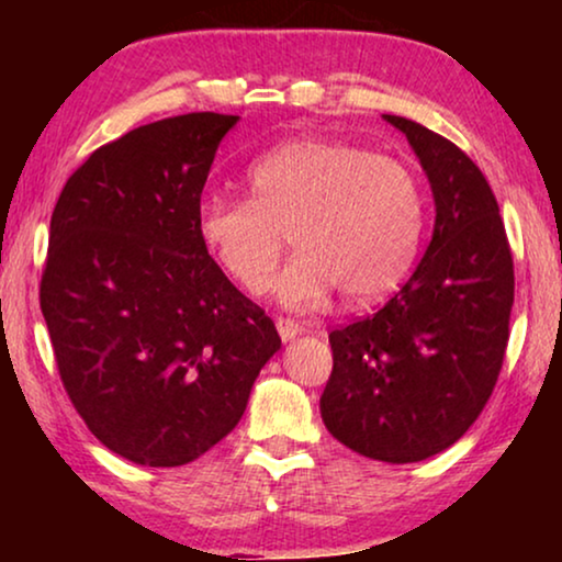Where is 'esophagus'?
<instances>
[{"mask_svg":"<svg viewBox=\"0 0 562 562\" xmlns=\"http://www.w3.org/2000/svg\"><path fill=\"white\" fill-rule=\"evenodd\" d=\"M276 329H279V335H281V340L286 342V340H294L296 335H302L304 333V325L302 322H294V319H279L276 322Z\"/></svg>","mask_w":562,"mask_h":562,"instance_id":"esophagus-1","label":"esophagus"}]
</instances>
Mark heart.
<instances>
[{
  "label": "heart",
  "mask_w": 562,
  "mask_h": 562,
  "mask_svg": "<svg viewBox=\"0 0 562 562\" xmlns=\"http://www.w3.org/2000/svg\"><path fill=\"white\" fill-rule=\"evenodd\" d=\"M250 199L210 196L196 235L229 281L266 289L283 252L294 260L273 281L286 306L319 304L337 289L366 304L398 286L419 250L425 194L402 160L358 145L299 137L248 168Z\"/></svg>",
  "instance_id": "heart-1"
}]
</instances>
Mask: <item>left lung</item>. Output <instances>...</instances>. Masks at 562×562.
<instances>
[{
  "mask_svg": "<svg viewBox=\"0 0 562 562\" xmlns=\"http://www.w3.org/2000/svg\"><path fill=\"white\" fill-rule=\"evenodd\" d=\"M402 130L435 196L417 271L371 317L333 329V375L319 398L335 440L383 463L432 458L486 406L509 342L514 260L481 168L419 122Z\"/></svg>",
  "mask_w": 562,
  "mask_h": 562,
  "instance_id": "1",
  "label": "left lung"
}]
</instances>
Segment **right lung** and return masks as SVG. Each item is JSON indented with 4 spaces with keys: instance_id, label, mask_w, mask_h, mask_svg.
<instances>
[{
    "instance_id": "add662e5",
    "label": "right lung",
    "mask_w": 562,
    "mask_h": 562,
    "mask_svg": "<svg viewBox=\"0 0 562 562\" xmlns=\"http://www.w3.org/2000/svg\"><path fill=\"white\" fill-rule=\"evenodd\" d=\"M235 114L191 112L91 153L50 217L41 310L60 381L104 448L187 465L229 435L281 337L196 235Z\"/></svg>"
}]
</instances>
